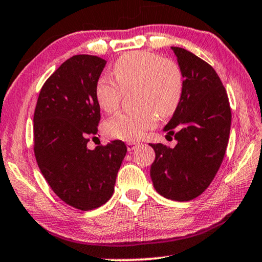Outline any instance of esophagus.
I'll return each mask as SVG.
<instances>
[{"label":"esophagus","mask_w":262,"mask_h":262,"mask_svg":"<svg viewBox=\"0 0 262 262\" xmlns=\"http://www.w3.org/2000/svg\"><path fill=\"white\" fill-rule=\"evenodd\" d=\"M126 145H127V150H128V151H132V150L136 149V146L138 145V143H135V142H127V143H126Z\"/></svg>","instance_id":"1"}]
</instances>
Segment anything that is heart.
<instances>
[{"label":"heart","mask_w":262,"mask_h":262,"mask_svg":"<svg viewBox=\"0 0 262 262\" xmlns=\"http://www.w3.org/2000/svg\"><path fill=\"white\" fill-rule=\"evenodd\" d=\"M116 81L100 76L94 93L99 106L110 113L117 110L124 93H134L135 110L121 111L106 121L107 135L123 141L141 139L157 119L169 118L177 111L184 92L180 67L156 53L135 51L123 55L113 66Z\"/></svg>","instance_id":"heart-1"}]
</instances>
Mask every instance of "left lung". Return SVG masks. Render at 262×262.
Segmentation results:
<instances>
[{
	"label": "left lung",
	"instance_id": "obj_1",
	"mask_svg": "<svg viewBox=\"0 0 262 262\" xmlns=\"http://www.w3.org/2000/svg\"><path fill=\"white\" fill-rule=\"evenodd\" d=\"M171 50L184 75V92L163 131L174 135L178 143L174 148L150 144L156 155L150 177L159 194L188 202L209 187L220 169L230 135L231 111L213 68L187 50Z\"/></svg>",
	"mask_w": 262,
	"mask_h": 262
}]
</instances>
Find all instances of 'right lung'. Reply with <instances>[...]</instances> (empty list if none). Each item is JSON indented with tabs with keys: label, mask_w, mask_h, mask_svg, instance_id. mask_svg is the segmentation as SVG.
<instances>
[{
	"label": "right lung",
	"mask_w": 262,
	"mask_h": 262,
	"mask_svg": "<svg viewBox=\"0 0 262 262\" xmlns=\"http://www.w3.org/2000/svg\"><path fill=\"white\" fill-rule=\"evenodd\" d=\"M106 60L77 55L42 85L34 111V154L50 187L68 205L88 211L112 196L126 145L121 141L88 149L98 134L95 83Z\"/></svg>",
	"instance_id": "right-lung-1"
}]
</instances>
